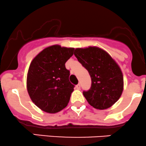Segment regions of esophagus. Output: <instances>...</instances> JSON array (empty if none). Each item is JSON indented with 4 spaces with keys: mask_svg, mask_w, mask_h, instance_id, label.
Returning <instances> with one entry per match:
<instances>
[{
    "mask_svg": "<svg viewBox=\"0 0 146 146\" xmlns=\"http://www.w3.org/2000/svg\"><path fill=\"white\" fill-rule=\"evenodd\" d=\"M80 87H81L80 84H78L76 85V89H80Z\"/></svg>",
    "mask_w": 146,
    "mask_h": 146,
    "instance_id": "esophagus-1",
    "label": "esophagus"
}]
</instances>
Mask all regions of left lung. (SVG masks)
<instances>
[{"label":"left lung","instance_id":"1","mask_svg":"<svg viewBox=\"0 0 146 146\" xmlns=\"http://www.w3.org/2000/svg\"><path fill=\"white\" fill-rule=\"evenodd\" d=\"M74 54L92 79L90 89L83 92L88 103L99 110L113 106L123 90V76L119 64L105 50L94 46L76 48Z\"/></svg>","mask_w":146,"mask_h":146}]
</instances>
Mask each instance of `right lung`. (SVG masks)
Segmentation results:
<instances>
[{"mask_svg":"<svg viewBox=\"0 0 146 146\" xmlns=\"http://www.w3.org/2000/svg\"><path fill=\"white\" fill-rule=\"evenodd\" d=\"M74 48L59 44L44 48L32 60L27 75V89L33 103L43 111L55 113L66 107L74 86L65 63Z\"/></svg>","mask_w":146,"mask_h":146,"instance_id":"1","label":"right lung"}]
</instances>
